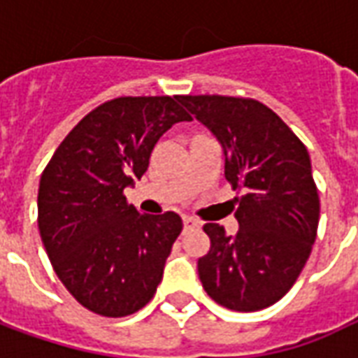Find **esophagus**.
<instances>
[{
    "label": "esophagus",
    "mask_w": 358,
    "mask_h": 358,
    "mask_svg": "<svg viewBox=\"0 0 358 358\" xmlns=\"http://www.w3.org/2000/svg\"><path fill=\"white\" fill-rule=\"evenodd\" d=\"M184 228L192 230V228H201V222L194 217H184Z\"/></svg>",
    "instance_id": "esophagus-1"
}]
</instances>
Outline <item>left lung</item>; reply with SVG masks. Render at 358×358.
<instances>
[{
    "instance_id": "8db88e82",
    "label": "left lung",
    "mask_w": 358,
    "mask_h": 358,
    "mask_svg": "<svg viewBox=\"0 0 358 358\" xmlns=\"http://www.w3.org/2000/svg\"><path fill=\"white\" fill-rule=\"evenodd\" d=\"M180 103L207 126L224 151L240 230L203 226L209 253L197 261L205 292L218 305L253 313L284 297L316 240L320 199L307 148L263 103L226 95H182Z\"/></svg>"
}]
</instances>
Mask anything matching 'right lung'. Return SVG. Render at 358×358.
Segmentation results:
<instances>
[{
  "mask_svg": "<svg viewBox=\"0 0 358 358\" xmlns=\"http://www.w3.org/2000/svg\"><path fill=\"white\" fill-rule=\"evenodd\" d=\"M182 95L117 97L88 113L42 172L38 228L53 270L95 315H134L163 280L182 232L176 213L141 215L124 187L148 171L159 138L192 120Z\"/></svg>",
  "mask_w": 358,
  "mask_h": 358,
  "instance_id": "1",
  "label": "right lung"
}]
</instances>
